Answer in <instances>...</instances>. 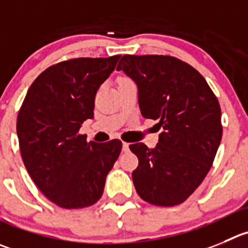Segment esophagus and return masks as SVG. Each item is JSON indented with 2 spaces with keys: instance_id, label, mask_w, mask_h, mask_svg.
I'll list each match as a JSON object with an SVG mask.
<instances>
[{
  "instance_id": "34e87169",
  "label": "esophagus",
  "mask_w": 248,
  "mask_h": 248,
  "mask_svg": "<svg viewBox=\"0 0 248 248\" xmlns=\"http://www.w3.org/2000/svg\"><path fill=\"white\" fill-rule=\"evenodd\" d=\"M128 149H129L128 143H126V142L122 143V150H124V152H128Z\"/></svg>"
}]
</instances>
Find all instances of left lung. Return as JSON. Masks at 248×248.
<instances>
[{
	"label": "left lung",
	"mask_w": 248,
	"mask_h": 248,
	"mask_svg": "<svg viewBox=\"0 0 248 248\" xmlns=\"http://www.w3.org/2000/svg\"><path fill=\"white\" fill-rule=\"evenodd\" d=\"M135 80L145 119L158 120L155 148L129 145L138 158L132 172L145 202L172 207L185 202L202 184L223 136L217 96L197 69L164 55H124L117 66Z\"/></svg>",
	"instance_id": "1"
}]
</instances>
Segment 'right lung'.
<instances>
[{"instance_id": "right-lung-1", "label": "right lung", "mask_w": 248, "mask_h": 248, "mask_svg": "<svg viewBox=\"0 0 248 248\" xmlns=\"http://www.w3.org/2000/svg\"><path fill=\"white\" fill-rule=\"evenodd\" d=\"M119 59L79 57L52 64L30 85L20 106L17 135L23 163L45 197L61 208L98 202L121 153L120 140L88 143L79 133L83 122L94 117L96 92Z\"/></svg>"}]
</instances>
